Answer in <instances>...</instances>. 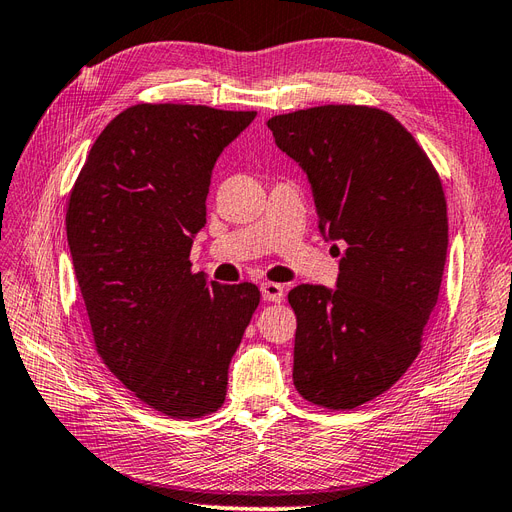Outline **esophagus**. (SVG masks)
Wrapping results in <instances>:
<instances>
[{
	"mask_svg": "<svg viewBox=\"0 0 512 512\" xmlns=\"http://www.w3.org/2000/svg\"><path fill=\"white\" fill-rule=\"evenodd\" d=\"M261 296L268 302H281L283 300V285L279 283H261Z\"/></svg>",
	"mask_w": 512,
	"mask_h": 512,
	"instance_id": "34e87169",
	"label": "esophagus"
}]
</instances>
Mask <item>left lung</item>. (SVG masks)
<instances>
[{"label":"left lung","mask_w":512,"mask_h":512,"mask_svg":"<svg viewBox=\"0 0 512 512\" xmlns=\"http://www.w3.org/2000/svg\"><path fill=\"white\" fill-rule=\"evenodd\" d=\"M268 128L311 182L321 236L345 244L337 287L298 285L287 296L298 319L294 384L319 407L354 410L420 354L448 248L440 175L375 107L300 109Z\"/></svg>","instance_id":"1"}]
</instances>
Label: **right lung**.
Here are the masks:
<instances>
[{"mask_svg":"<svg viewBox=\"0 0 512 512\" xmlns=\"http://www.w3.org/2000/svg\"><path fill=\"white\" fill-rule=\"evenodd\" d=\"M255 111L135 105L107 124L72 186L66 233L96 352L169 418L216 412L259 289L191 272L216 158Z\"/></svg>","mask_w":512,"mask_h":512,"instance_id":"right-lung-1","label":"right lung"}]
</instances>
